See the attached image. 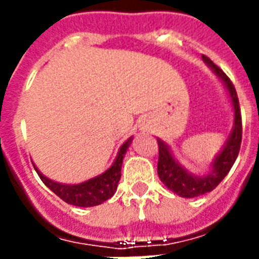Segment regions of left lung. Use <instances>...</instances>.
I'll return each mask as SVG.
<instances>
[{
    "label": "left lung",
    "mask_w": 259,
    "mask_h": 259,
    "mask_svg": "<svg viewBox=\"0 0 259 259\" xmlns=\"http://www.w3.org/2000/svg\"><path fill=\"white\" fill-rule=\"evenodd\" d=\"M204 63L215 72L218 78L221 79L226 90L229 91V97L231 99L234 109V126L231 129L229 138L226 140L225 145L221 152L215 156L213 161L209 165L208 172L204 175H195L187 170L183 165L179 164L168 144L157 138L158 142V164L157 173L160 180L164 183L168 189L181 197H196L211 192L218 187L230 172L231 166L237 160L242 141V118L239 101H238L235 87L229 79V76L223 72L218 66H215L211 59L207 56H201Z\"/></svg>",
    "instance_id": "obj_1"
}]
</instances>
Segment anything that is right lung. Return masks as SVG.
I'll list each match as a JSON object with an SVG mask.
<instances>
[{
    "mask_svg": "<svg viewBox=\"0 0 259 259\" xmlns=\"http://www.w3.org/2000/svg\"><path fill=\"white\" fill-rule=\"evenodd\" d=\"M133 141V137H130L123 145L119 148L118 154L114 162L109 169L101 173L99 176H95L87 181H83L80 184H62L58 181H54L46 177L33 164L34 169L40 176L41 181L52 191L56 193L62 200L68 204L76 205V207H94V205L102 204L103 201L113 196L117 191L118 183L121 179L122 161L125 157V153L129 145Z\"/></svg>",
    "mask_w": 259,
    "mask_h": 259,
    "instance_id": "1",
    "label": "right lung"
}]
</instances>
